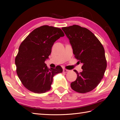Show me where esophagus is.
Here are the masks:
<instances>
[{
  "label": "esophagus",
  "instance_id": "esophagus-1",
  "mask_svg": "<svg viewBox=\"0 0 120 120\" xmlns=\"http://www.w3.org/2000/svg\"><path fill=\"white\" fill-rule=\"evenodd\" d=\"M68 71H69V70H66V69H63V72H64V73H67V72H68Z\"/></svg>",
  "mask_w": 120,
  "mask_h": 120
}]
</instances>
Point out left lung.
I'll list each match as a JSON object with an SVG mask.
<instances>
[{
	"instance_id": "8db88e82",
	"label": "left lung",
	"mask_w": 120,
	"mask_h": 120,
	"mask_svg": "<svg viewBox=\"0 0 120 120\" xmlns=\"http://www.w3.org/2000/svg\"><path fill=\"white\" fill-rule=\"evenodd\" d=\"M62 29L70 40L75 57L83 64L82 72L74 70L77 77L71 83V88L80 93L90 92L101 82L107 68L103 46L86 28L74 25Z\"/></svg>"
}]
</instances>
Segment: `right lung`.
Returning a JSON list of instances; mask_svg holds the SVG:
<instances>
[{
	"mask_svg": "<svg viewBox=\"0 0 120 120\" xmlns=\"http://www.w3.org/2000/svg\"><path fill=\"white\" fill-rule=\"evenodd\" d=\"M64 36L60 28L44 25L33 30L20 45L15 59L16 73L28 90L35 93H45L51 88L53 76L62 72L60 65L48 68L45 61L54 43Z\"/></svg>",
	"mask_w": 120,
	"mask_h": 120,
	"instance_id": "right-lung-1",
	"label": "right lung"
}]
</instances>
